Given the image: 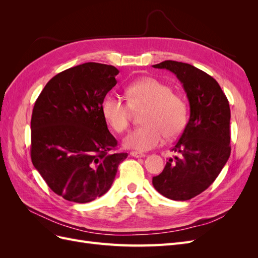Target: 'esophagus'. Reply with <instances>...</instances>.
Instances as JSON below:
<instances>
[{
    "mask_svg": "<svg viewBox=\"0 0 258 258\" xmlns=\"http://www.w3.org/2000/svg\"><path fill=\"white\" fill-rule=\"evenodd\" d=\"M130 155L132 156V157H137V158H142V157H145V154L143 153H139V152H131Z\"/></svg>",
    "mask_w": 258,
    "mask_h": 258,
    "instance_id": "esophagus-1",
    "label": "esophagus"
}]
</instances>
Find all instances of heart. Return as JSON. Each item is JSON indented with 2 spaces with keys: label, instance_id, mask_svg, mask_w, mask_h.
Returning <instances> with one entry per match:
<instances>
[{
  "label": "heart",
  "instance_id": "heart-1",
  "mask_svg": "<svg viewBox=\"0 0 258 258\" xmlns=\"http://www.w3.org/2000/svg\"><path fill=\"white\" fill-rule=\"evenodd\" d=\"M128 102L108 95L101 104V112L114 131L122 132L129 126L131 108L146 106L142 114L143 126L130 131L123 145L137 151H148L163 140L176 138L186 126L188 107L182 96L172 92L169 85L153 77H142L126 88Z\"/></svg>",
  "mask_w": 258,
  "mask_h": 258
}]
</instances>
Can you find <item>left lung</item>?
<instances>
[{
    "label": "left lung",
    "mask_w": 258,
    "mask_h": 258,
    "mask_svg": "<svg viewBox=\"0 0 258 258\" xmlns=\"http://www.w3.org/2000/svg\"><path fill=\"white\" fill-rule=\"evenodd\" d=\"M153 67L176 75L190 106L189 120L172 147L178 157L169 159L153 185L169 199L189 200L215 181L229 158V102L213 77L191 64L166 60Z\"/></svg>",
    "instance_id": "left-lung-1"
}]
</instances>
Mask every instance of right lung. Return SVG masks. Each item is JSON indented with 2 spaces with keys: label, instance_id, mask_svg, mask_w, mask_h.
<instances>
[{
  "label": "right lung",
  "instance_id": "add662e5",
  "mask_svg": "<svg viewBox=\"0 0 258 258\" xmlns=\"http://www.w3.org/2000/svg\"><path fill=\"white\" fill-rule=\"evenodd\" d=\"M113 66L87 62L46 84L31 118V159L49 188L66 200L86 204L104 195L127 153L117 145L101 104L117 84Z\"/></svg>",
  "mask_w": 258,
  "mask_h": 258
}]
</instances>
